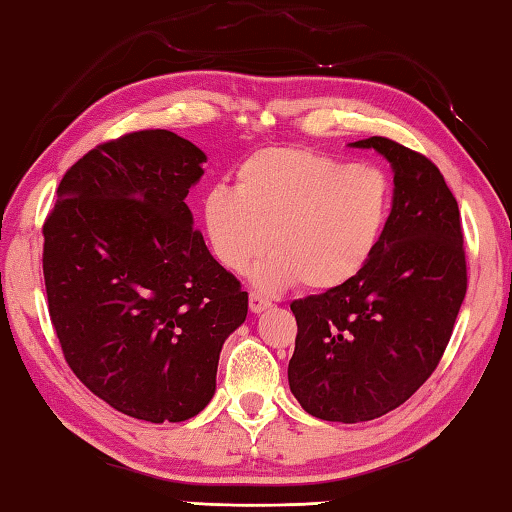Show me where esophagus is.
Returning <instances> with one entry per match:
<instances>
[{
    "label": "esophagus",
    "mask_w": 512,
    "mask_h": 512,
    "mask_svg": "<svg viewBox=\"0 0 512 512\" xmlns=\"http://www.w3.org/2000/svg\"><path fill=\"white\" fill-rule=\"evenodd\" d=\"M248 305H250V311H253V314H259V311H264V309L271 307V300H268L266 296H262V293L250 291Z\"/></svg>",
    "instance_id": "34e87169"
}]
</instances>
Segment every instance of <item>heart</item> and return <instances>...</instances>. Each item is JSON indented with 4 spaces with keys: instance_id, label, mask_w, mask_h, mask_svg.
<instances>
[{
    "instance_id": "1",
    "label": "heart",
    "mask_w": 512,
    "mask_h": 512,
    "mask_svg": "<svg viewBox=\"0 0 512 512\" xmlns=\"http://www.w3.org/2000/svg\"><path fill=\"white\" fill-rule=\"evenodd\" d=\"M395 185L377 164L291 146L264 149L239 164L235 189L203 201L212 253L232 273L255 271L262 291H332L366 271L393 219Z\"/></svg>"
}]
</instances>
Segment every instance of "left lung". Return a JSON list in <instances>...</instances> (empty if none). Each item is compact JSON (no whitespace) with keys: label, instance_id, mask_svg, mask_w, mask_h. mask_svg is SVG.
Wrapping results in <instances>:
<instances>
[{"label":"left lung","instance_id":"left-lung-1","mask_svg":"<svg viewBox=\"0 0 512 512\" xmlns=\"http://www.w3.org/2000/svg\"><path fill=\"white\" fill-rule=\"evenodd\" d=\"M352 146L393 164V219L357 280L291 302L298 334L289 361L302 409L345 424L381 418L431 377L467 291L461 212L440 169L388 137Z\"/></svg>","mask_w":512,"mask_h":512}]
</instances>
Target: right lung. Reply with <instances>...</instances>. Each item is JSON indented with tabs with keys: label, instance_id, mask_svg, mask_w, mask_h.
Instances as JSON below:
<instances>
[{
	"label": "right lung",
	"instance_id": "add662e5",
	"mask_svg": "<svg viewBox=\"0 0 512 512\" xmlns=\"http://www.w3.org/2000/svg\"><path fill=\"white\" fill-rule=\"evenodd\" d=\"M205 153L171 131L94 146L65 171L42 225L47 307L67 366L112 409L183 422L216 388L248 293L185 203Z\"/></svg>",
	"mask_w": 512,
	"mask_h": 512
}]
</instances>
